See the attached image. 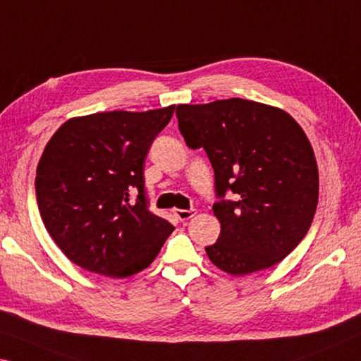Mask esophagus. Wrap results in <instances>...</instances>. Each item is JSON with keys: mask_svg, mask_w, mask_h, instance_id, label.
Segmentation results:
<instances>
[{"mask_svg": "<svg viewBox=\"0 0 361 361\" xmlns=\"http://www.w3.org/2000/svg\"><path fill=\"white\" fill-rule=\"evenodd\" d=\"M196 214H197L196 209H190V210H185V209H176V210H175V215H176V219L181 220V221H185V220H190V219H192V216L196 215Z\"/></svg>", "mask_w": 361, "mask_h": 361, "instance_id": "1", "label": "esophagus"}]
</instances>
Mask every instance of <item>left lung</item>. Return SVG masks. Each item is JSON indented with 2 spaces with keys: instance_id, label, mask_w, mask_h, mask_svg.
Listing matches in <instances>:
<instances>
[{
  "instance_id": "8db88e82",
  "label": "left lung",
  "mask_w": 361,
  "mask_h": 361,
  "mask_svg": "<svg viewBox=\"0 0 361 361\" xmlns=\"http://www.w3.org/2000/svg\"><path fill=\"white\" fill-rule=\"evenodd\" d=\"M178 127L186 145L204 147L215 171L220 201L219 241L205 247L210 262L233 276L281 262L310 228L319 176L305 131L283 109L231 98L180 104Z\"/></svg>"
}]
</instances>
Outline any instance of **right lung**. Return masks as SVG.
Listing matches in <instances>:
<instances>
[{
  "label": "right lung",
  "instance_id": "obj_1",
  "mask_svg": "<svg viewBox=\"0 0 361 361\" xmlns=\"http://www.w3.org/2000/svg\"><path fill=\"white\" fill-rule=\"evenodd\" d=\"M175 106L72 117L51 136L37 167L44 226L83 270L127 278L151 265L171 231L147 210L145 160Z\"/></svg>",
  "mask_w": 361,
  "mask_h": 361
}]
</instances>
